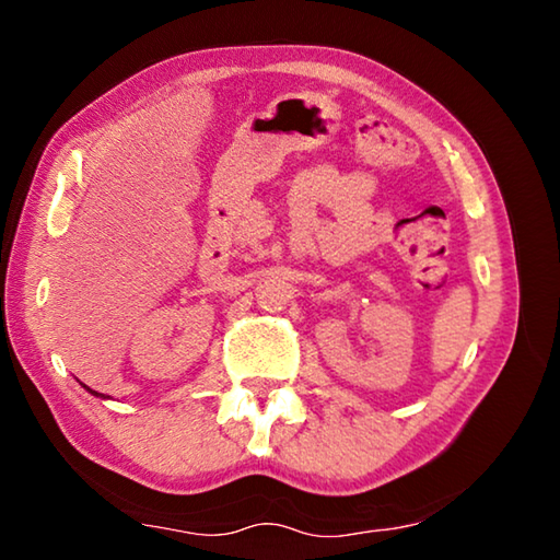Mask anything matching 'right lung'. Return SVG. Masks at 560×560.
I'll use <instances>...</instances> for the list:
<instances>
[{"label": "right lung", "mask_w": 560, "mask_h": 560, "mask_svg": "<svg viewBox=\"0 0 560 560\" xmlns=\"http://www.w3.org/2000/svg\"><path fill=\"white\" fill-rule=\"evenodd\" d=\"M91 393H93V395H98V393H96V390H91Z\"/></svg>", "instance_id": "obj_1"}]
</instances>
